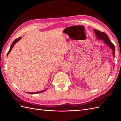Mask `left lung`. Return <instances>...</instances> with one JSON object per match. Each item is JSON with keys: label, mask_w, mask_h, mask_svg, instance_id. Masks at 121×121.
Segmentation results:
<instances>
[{"label": "left lung", "mask_w": 121, "mask_h": 121, "mask_svg": "<svg viewBox=\"0 0 121 121\" xmlns=\"http://www.w3.org/2000/svg\"><path fill=\"white\" fill-rule=\"evenodd\" d=\"M94 32H95V34H96V36H97L98 39L103 40V41H104V43L106 44H108V45L112 50L113 57H115V46H114V44H113L112 43V41L109 40L108 36L107 35V34L104 32H102L98 30H96V29H94Z\"/></svg>", "instance_id": "left-lung-1"}]
</instances>
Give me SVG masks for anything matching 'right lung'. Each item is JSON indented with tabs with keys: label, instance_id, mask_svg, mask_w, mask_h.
Segmentation results:
<instances>
[{
	"label": "right lung",
	"instance_id": "1",
	"mask_svg": "<svg viewBox=\"0 0 121 121\" xmlns=\"http://www.w3.org/2000/svg\"><path fill=\"white\" fill-rule=\"evenodd\" d=\"M21 39V37H19V38H18V39H15L14 40H13V43H12V44H11V47H10V49H9V52H8V54H7V56H8V55H9V52H10L11 51V50H12V48H13V46L15 45V44H16V43H17L18 42V41ZM47 89H46V90H43V91H40V92H28V93H29V94H38V93H41V92H44V91H45Z\"/></svg>",
	"mask_w": 121,
	"mask_h": 121
}]
</instances>
